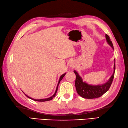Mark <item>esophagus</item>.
I'll list each match as a JSON object with an SVG mask.
<instances>
[{"label":"esophagus","mask_w":128,"mask_h":128,"mask_svg":"<svg viewBox=\"0 0 128 128\" xmlns=\"http://www.w3.org/2000/svg\"><path fill=\"white\" fill-rule=\"evenodd\" d=\"M74 63H71L70 64V67H74Z\"/></svg>","instance_id":"1"}]
</instances>
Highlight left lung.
Wrapping results in <instances>:
<instances>
[{
	"mask_svg": "<svg viewBox=\"0 0 128 128\" xmlns=\"http://www.w3.org/2000/svg\"><path fill=\"white\" fill-rule=\"evenodd\" d=\"M106 41L108 44L110 45L112 48L114 50V47L112 44V41L110 40L109 36L106 34ZM116 70V60H114V72L110 79L107 82L103 84L93 86L87 84V83L83 82L82 78L78 74V72L74 71L76 74V81L75 86L76 88L77 93L84 98L86 99H93L96 98H99L103 95L104 93L107 92L110 88V86L113 82V80L114 76V72Z\"/></svg>",
	"mask_w": 128,
	"mask_h": 128,
	"instance_id": "1",
	"label": "left lung"
}]
</instances>
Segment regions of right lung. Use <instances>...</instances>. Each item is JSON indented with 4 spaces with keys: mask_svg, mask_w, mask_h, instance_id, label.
Here are the masks:
<instances>
[{
    "mask_svg": "<svg viewBox=\"0 0 128 128\" xmlns=\"http://www.w3.org/2000/svg\"><path fill=\"white\" fill-rule=\"evenodd\" d=\"M65 74H63L61 76L60 78V80H59V81H58V84H57V87H56V90L55 92H54V94L52 96H51V97H49V98H45V99H41V100H35V99H33V98H31V97H28V96H27L26 94H25L24 93V94H25V95L27 97H28V98H30V99H31V100H35V101H38V102H45V101H48V100H52V99H53V98H54V96H55L56 94V93H57V89H58V84H59L60 82V81H61V80H62V79L63 78V77L64 76Z\"/></svg>",
    "mask_w": 128,
    "mask_h": 128,
    "instance_id": "right-lung-1",
    "label": "right lung"
}]
</instances>
